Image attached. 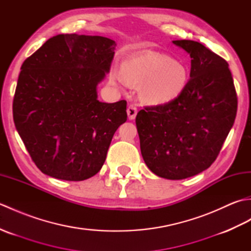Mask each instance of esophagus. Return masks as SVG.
<instances>
[{
	"mask_svg": "<svg viewBox=\"0 0 251 251\" xmlns=\"http://www.w3.org/2000/svg\"><path fill=\"white\" fill-rule=\"evenodd\" d=\"M137 112H138V110H137V108H136L135 105H129L128 108H127V115H128V119L130 121L136 119Z\"/></svg>",
	"mask_w": 251,
	"mask_h": 251,
	"instance_id": "esophagus-1",
	"label": "esophagus"
}]
</instances>
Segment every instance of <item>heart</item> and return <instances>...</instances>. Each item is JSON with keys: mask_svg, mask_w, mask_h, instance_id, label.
I'll return each mask as SVG.
<instances>
[{"mask_svg": "<svg viewBox=\"0 0 251 251\" xmlns=\"http://www.w3.org/2000/svg\"><path fill=\"white\" fill-rule=\"evenodd\" d=\"M113 83L125 81L141 85V95L148 102L167 103L182 94L189 81V73L182 62L161 52H143L125 60L122 72L112 69Z\"/></svg>", "mask_w": 251, "mask_h": 251, "instance_id": "heart-1", "label": "heart"}]
</instances>
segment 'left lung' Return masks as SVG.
Segmentation results:
<instances>
[{
  "instance_id": "8db88e82",
  "label": "left lung",
  "mask_w": 251,
  "mask_h": 251,
  "mask_svg": "<svg viewBox=\"0 0 251 251\" xmlns=\"http://www.w3.org/2000/svg\"><path fill=\"white\" fill-rule=\"evenodd\" d=\"M191 57L190 79L177 99L136 116L143 161L169 180L192 177L216 161L237 112L228 63L202 44L173 41Z\"/></svg>"
}]
</instances>
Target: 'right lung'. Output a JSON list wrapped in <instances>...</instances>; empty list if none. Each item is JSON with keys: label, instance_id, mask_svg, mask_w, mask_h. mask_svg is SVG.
Instances as JSON below:
<instances>
[{"label": "right lung", "instance_id": "1", "mask_svg": "<svg viewBox=\"0 0 251 251\" xmlns=\"http://www.w3.org/2000/svg\"><path fill=\"white\" fill-rule=\"evenodd\" d=\"M116 43L98 35L58 34L24 61L13 116L32 161L50 177L82 181L102 167L127 120L125 100H98Z\"/></svg>", "mask_w": 251, "mask_h": 251}]
</instances>
